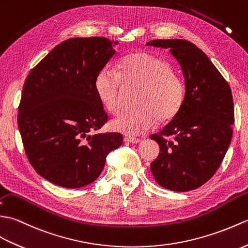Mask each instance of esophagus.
<instances>
[{
  "label": "esophagus",
  "instance_id": "34e87169",
  "mask_svg": "<svg viewBox=\"0 0 248 248\" xmlns=\"http://www.w3.org/2000/svg\"><path fill=\"white\" fill-rule=\"evenodd\" d=\"M125 142H128V143H133V144H137V143H140L141 140L140 139H137V138H125L124 139Z\"/></svg>",
  "mask_w": 248,
  "mask_h": 248
}]
</instances>
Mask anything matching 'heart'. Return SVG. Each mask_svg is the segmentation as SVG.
<instances>
[{"instance_id": "heart-1", "label": "heart", "mask_w": 248, "mask_h": 248, "mask_svg": "<svg viewBox=\"0 0 248 248\" xmlns=\"http://www.w3.org/2000/svg\"><path fill=\"white\" fill-rule=\"evenodd\" d=\"M123 81L127 86H138L141 90L136 106L111 122L115 131L126 136H139L153 127L156 120H172L183 107L186 85L170 64L147 52H137L126 56L120 63V74L104 68L95 78V91L102 104L113 114L123 108Z\"/></svg>"}]
</instances>
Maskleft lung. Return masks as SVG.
I'll use <instances>...</instances> for the list:
<instances>
[{
  "label": "left lung",
  "instance_id": "8db88e82",
  "mask_svg": "<svg viewBox=\"0 0 248 248\" xmlns=\"http://www.w3.org/2000/svg\"><path fill=\"white\" fill-rule=\"evenodd\" d=\"M146 46L169 48L186 85L183 107L160 133L151 136L160 147L151 170L163 188L194 190L217 172L232 141V90L207 55L192 42L159 39Z\"/></svg>",
  "mask_w": 248,
  "mask_h": 248
}]
</instances>
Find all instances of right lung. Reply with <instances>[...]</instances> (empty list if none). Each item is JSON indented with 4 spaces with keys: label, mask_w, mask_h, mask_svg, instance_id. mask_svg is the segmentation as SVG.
Wrapping results in <instances>:
<instances>
[{
    "label": "right lung",
    "mask_w": 248,
    "mask_h": 248,
    "mask_svg": "<svg viewBox=\"0 0 248 248\" xmlns=\"http://www.w3.org/2000/svg\"><path fill=\"white\" fill-rule=\"evenodd\" d=\"M105 37L70 38L32 69L22 91L18 126L36 172L56 186L93 183L123 136L95 134L107 121L95 78L117 51Z\"/></svg>",
    "instance_id": "1"
}]
</instances>
